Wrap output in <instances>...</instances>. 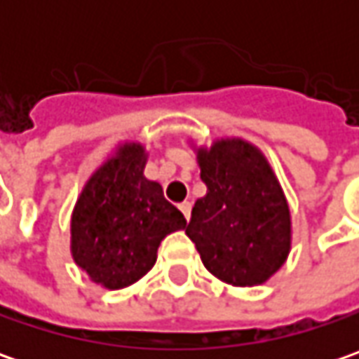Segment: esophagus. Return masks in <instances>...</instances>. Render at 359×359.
Returning a JSON list of instances; mask_svg holds the SVG:
<instances>
[{
    "label": "esophagus",
    "mask_w": 359,
    "mask_h": 359,
    "mask_svg": "<svg viewBox=\"0 0 359 359\" xmlns=\"http://www.w3.org/2000/svg\"><path fill=\"white\" fill-rule=\"evenodd\" d=\"M180 210H182V214L186 215V219H189V215H191V201H182Z\"/></svg>",
    "instance_id": "1"
}]
</instances>
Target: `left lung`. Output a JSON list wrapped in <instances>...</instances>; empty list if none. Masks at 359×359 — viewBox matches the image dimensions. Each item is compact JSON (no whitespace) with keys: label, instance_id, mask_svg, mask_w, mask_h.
Wrapping results in <instances>:
<instances>
[{"label":"left lung","instance_id":"8db88e82","mask_svg":"<svg viewBox=\"0 0 359 359\" xmlns=\"http://www.w3.org/2000/svg\"><path fill=\"white\" fill-rule=\"evenodd\" d=\"M208 194L186 226L203 266L231 285L264 283L290 254L292 219L283 191L259 149L222 140L198 151Z\"/></svg>","mask_w":359,"mask_h":359}]
</instances>
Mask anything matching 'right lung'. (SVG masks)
Listing matches in <instances>:
<instances>
[{
    "mask_svg": "<svg viewBox=\"0 0 359 359\" xmlns=\"http://www.w3.org/2000/svg\"><path fill=\"white\" fill-rule=\"evenodd\" d=\"M140 144L121 145L86 184L72 215V255L95 283L121 290L154 268L161 240L186 228L184 214L144 175Z\"/></svg>",
    "mask_w": 359,
    "mask_h": 359,
    "instance_id": "add662e5",
    "label": "right lung"
}]
</instances>
